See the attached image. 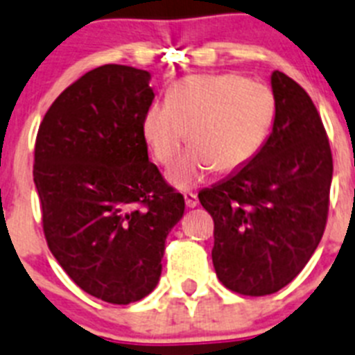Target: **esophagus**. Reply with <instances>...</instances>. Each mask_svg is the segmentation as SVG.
<instances>
[{
	"mask_svg": "<svg viewBox=\"0 0 355 355\" xmlns=\"http://www.w3.org/2000/svg\"><path fill=\"white\" fill-rule=\"evenodd\" d=\"M184 200H186V205L189 209H195L196 205H198V196H196L195 193H186V195H184Z\"/></svg>",
	"mask_w": 355,
	"mask_h": 355,
	"instance_id": "34e87169",
	"label": "esophagus"
}]
</instances>
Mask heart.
Segmentation results:
<instances>
[{
    "instance_id": "heart-1",
    "label": "heart",
    "mask_w": 355,
    "mask_h": 355,
    "mask_svg": "<svg viewBox=\"0 0 355 355\" xmlns=\"http://www.w3.org/2000/svg\"><path fill=\"white\" fill-rule=\"evenodd\" d=\"M275 103L266 85L236 75H193L178 80L166 103L143 116V137L160 164H171L187 139L193 146L169 169L177 189L207 180L212 169L234 171L259 152L273 121Z\"/></svg>"
}]
</instances>
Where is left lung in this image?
Returning a JSON list of instances; mask_svg holds the SVG:
<instances>
[{"label": "left lung", "mask_w": 355, "mask_h": 355, "mask_svg": "<svg viewBox=\"0 0 355 355\" xmlns=\"http://www.w3.org/2000/svg\"><path fill=\"white\" fill-rule=\"evenodd\" d=\"M273 126L259 152L225 180L200 191L214 220L212 264L221 284L248 297L288 286L323 236L332 153L304 89L271 73Z\"/></svg>", "instance_id": "8db88e82"}]
</instances>
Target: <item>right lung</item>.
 I'll list each match as a JSON object with an SVG mask.
<instances>
[{"mask_svg":"<svg viewBox=\"0 0 355 355\" xmlns=\"http://www.w3.org/2000/svg\"><path fill=\"white\" fill-rule=\"evenodd\" d=\"M150 80L119 64L89 71L53 101L35 141L49 250L78 288L119 306L155 289L166 237L186 209L148 159Z\"/></svg>","mask_w":355,"mask_h":355,"instance_id":"add662e5","label":"right lung"}]
</instances>
